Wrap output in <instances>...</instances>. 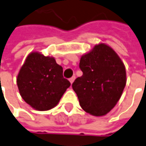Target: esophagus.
<instances>
[{
    "instance_id": "obj_1",
    "label": "esophagus",
    "mask_w": 146,
    "mask_h": 146,
    "mask_svg": "<svg viewBox=\"0 0 146 146\" xmlns=\"http://www.w3.org/2000/svg\"><path fill=\"white\" fill-rule=\"evenodd\" d=\"M75 75H73V76H72L71 78H70V79H69V80H70V82H71V84H72V83L74 82V80H75Z\"/></svg>"
}]
</instances>
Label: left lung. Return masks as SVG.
<instances>
[{
	"label": "left lung",
	"mask_w": 146,
	"mask_h": 146,
	"mask_svg": "<svg viewBox=\"0 0 146 146\" xmlns=\"http://www.w3.org/2000/svg\"><path fill=\"white\" fill-rule=\"evenodd\" d=\"M83 75L72 84L80 106L93 116L107 114L118 102L126 84L124 63L112 48L99 44L81 57Z\"/></svg>",
	"instance_id": "obj_1"
}]
</instances>
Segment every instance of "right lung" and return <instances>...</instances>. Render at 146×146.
I'll return each instance as SVG.
<instances>
[{"mask_svg":"<svg viewBox=\"0 0 146 146\" xmlns=\"http://www.w3.org/2000/svg\"><path fill=\"white\" fill-rule=\"evenodd\" d=\"M62 72V67L56 63L54 58L31 53L17 79L22 99L39 111L53 108L71 85Z\"/></svg>","mask_w":146,"mask_h":146,"instance_id":"1","label":"right lung"}]
</instances>
